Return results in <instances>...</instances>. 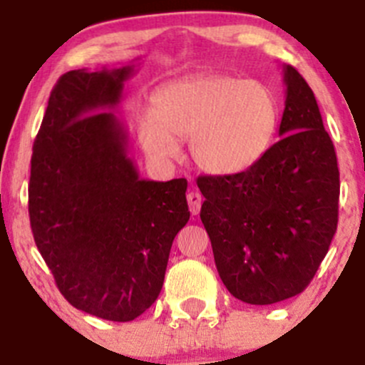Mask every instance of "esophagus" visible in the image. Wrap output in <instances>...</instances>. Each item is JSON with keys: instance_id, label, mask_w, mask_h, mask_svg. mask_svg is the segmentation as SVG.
Instances as JSON below:
<instances>
[{"instance_id": "34e87169", "label": "esophagus", "mask_w": 365, "mask_h": 365, "mask_svg": "<svg viewBox=\"0 0 365 365\" xmlns=\"http://www.w3.org/2000/svg\"><path fill=\"white\" fill-rule=\"evenodd\" d=\"M187 201H189L190 213H192V215H197L201 210V201H203L201 194L197 192V190H190V192L187 194Z\"/></svg>"}]
</instances>
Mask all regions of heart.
I'll return each mask as SVG.
<instances>
[{
    "instance_id": "obj_1",
    "label": "heart",
    "mask_w": 365,
    "mask_h": 365,
    "mask_svg": "<svg viewBox=\"0 0 365 365\" xmlns=\"http://www.w3.org/2000/svg\"><path fill=\"white\" fill-rule=\"evenodd\" d=\"M279 123V102L268 84L227 73H203L165 84L153 111L138 120V138L155 160L189 153L201 171L215 176L245 173L264 157Z\"/></svg>"
}]
</instances>
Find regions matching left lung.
Instances as JSON below:
<instances>
[{
	"mask_svg": "<svg viewBox=\"0 0 365 365\" xmlns=\"http://www.w3.org/2000/svg\"><path fill=\"white\" fill-rule=\"evenodd\" d=\"M279 141L235 176H200L201 220L224 286L270 305L307 288L337 230L339 169L314 93L292 65Z\"/></svg>",
	"mask_w": 365,
	"mask_h": 365,
	"instance_id": "8db88e82",
	"label": "left lung"
}]
</instances>
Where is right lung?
<instances>
[{"instance_id":"1","label":"right lung","mask_w":365,"mask_h":365,"mask_svg":"<svg viewBox=\"0 0 365 365\" xmlns=\"http://www.w3.org/2000/svg\"><path fill=\"white\" fill-rule=\"evenodd\" d=\"M134 63L70 70L36 134L29 222L58 289L79 311L132 322L159 297L169 251L189 220L187 180L139 176L113 111Z\"/></svg>"}]
</instances>
